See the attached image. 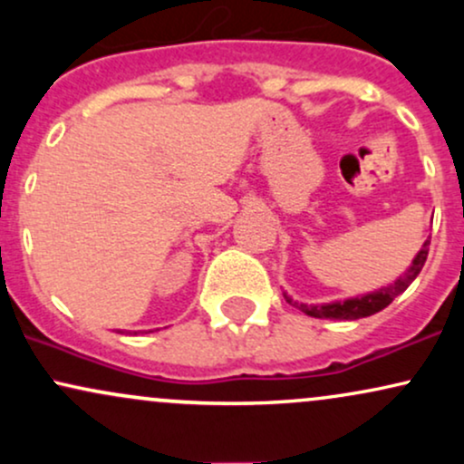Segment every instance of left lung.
Listing matches in <instances>:
<instances>
[{"mask_svg":"<svg viewBox=\"0 0 464 464\" xmlns=\"http://www.w3.org/2000/svg\"><path fill=\"white\" fill-rule=\"evenodd\" d=\"M428 250H430V239L423 244V248L419 250V255L414 257V262L410 268L403 273L395 284L382 287V290L377 292H371V295L366 296H355V299H349V301H335V303H324V305H299L296 301H292L290 296H285L287 303L295 307H299L301 312H305L307 316H314V318H332V321H358V318H366V316H372V314L382 312L384 307L391 305L392 301L397 299L399 295H401L406 287L412 284L414 279H417V275L420 273V268H423L425 259H428Z\"/></svg>","mask_w":464,"mask_h":464,"instance_id":"1","label":"left lung"}]
</instances>
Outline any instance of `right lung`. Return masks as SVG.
Here are the masks:
<instances>
[{
  "instance_id": "1",
  "label": "right lung",
  "mask_w": 464,
  "mask_h": 464,
  "mask_svg": "<svg viewBox=\"0 0 464 464\" xmlns=\"http://www.w3.org/2000/svg\"><path fill=\"white\" fill-rule=\"evenodd\" d=\"M135 334H137V332H135Z\"/></svg>"
}]
</instances>
